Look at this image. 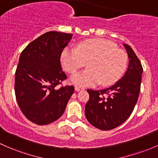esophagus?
I'll use <instances>...</instances> for the list:
<instances>
[{"label":"esophagus","mask_w":158,"mask_h":158,"mask_svg":"<svg viewBox=\"0 0 158 158\" xmlns=\"http://www.w3.org/2000/svg\"><path fill=\"white\" fill-rule=\"evenodd\" d=\"M84 90L83 88L82 87H79V86H75V91H76V92H79V91H82Z\"/></svg>","instance_id":"obj_1"}]
</instances>
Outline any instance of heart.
Segmentation results:
<instances>
[{
    "label": "heart",
    "mask_w": 158,
    "mask_h": 158,
    "mask_svg": "<svg viewBox=\"0 0 158 158\" xmlns=\"http://www.w3.org/2000/svg\"><path fill=\"white\" fill-rule=\"evenodd\" d=\"M125 51L108 40L92 39L79 43L76 48H66L60 61L67 72L73 73L87 61L88 69L71 76L70 82L81 87L107 86L115 83L124 73L127 66Z\"/></svg>",
    "instance_id": "1"
}]
</instances>
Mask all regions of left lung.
<instances>
[{
	"label": "left lung",
	"instance_id": "1",
	"mask_svg": "<svg viewBox=\"0 0 158 158\" xmlns=\"http://www.w3.org/2000/svg\"><path fill=\"white\" fill-rule=\"evenodd\" d=\"M123 46L129 66L122 79L107 89L87 90L89 100L85 104V117L92 126L101 130H110L123 123L139 98L143 68L132 48L127 44Z\"/></svg>",
	"mask_w": 158,
	"mask_h": 158
}]
</instances>
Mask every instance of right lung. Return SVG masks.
I'll return each mask as SVG.
<instances>
[{"mask_svg": "<svg viewBox=\"0 0 158 158\" xmlns=\"http://www.w3.org/2000/svg\"><path fill=\"white\" fill-rule=\"evenodd\" d=\"M72 37L48 31L29 43L20 54L15 74L16 98L25 117L38 125L59 119L74 92L73 85L56 88L66 79L60 56Z\"/></svg>", "mask_w": 158, "mask_h": 158, "instance_id": "right-lung-1", "label": "right lung"}]
</instances>
